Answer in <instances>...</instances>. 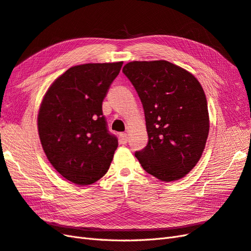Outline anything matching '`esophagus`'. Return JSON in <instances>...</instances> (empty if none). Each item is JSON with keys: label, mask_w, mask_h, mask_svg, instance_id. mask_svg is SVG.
I'll list each match as a JSON object with an SVG mask.
<instances>
[{"label": "esophagus", "mask_w": 251, "mask_h": 251, "mask_svg": "<svg viewBox=\"0 0 251 251\" xmlns=\"http://www.w3.org/2000/svg\"><path fill=\"white\" fill-rule=\"evenodd\" d=\"M120 139H121V142L122 143H127V141H128V134L127 133H125V132H123V133H120Z\"/></svg>", "instance_id": "1"}]
</instances>
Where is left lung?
<instances>
[{
	"instance_id": "left-lung-1",
	"label": "left lung",
	"mask_w": 251,
	"mask_h": 251,
	"mask_svg": "<svg viewBox=\"0 0 251 251\" xmlns=\"http://www.w3.org/2000/svg\"><path fill=\"white\" fill-rule=\"evenodd\" d=\"M141 99L147 146L135 152L143 169L163 182L193 169L209 132L207 100L195 75L168 61H133L123 67Z\"/></svg>"
}]
</instances>
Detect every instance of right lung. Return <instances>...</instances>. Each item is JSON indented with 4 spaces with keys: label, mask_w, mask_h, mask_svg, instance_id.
Masks as SVG:
<instances>
[{
    "label": "right lung",
    "mask_w": 251,
    "mask_h": 251,
    "mask_svg": "<svg viewBox=\"0 0 251 251\" xmlns=\"http://www.w3.org/2000/svg\"><path fill=\"white\" fill-rule=\"evenodd\" d=\"M122 65L71 67L43 98L38 114L41 144L53 168L71 183L90 185L109 169L119 143L107 130L102 103Z\"/></svg>",
    "instance_id": "obj_1"
}]
</instances>
